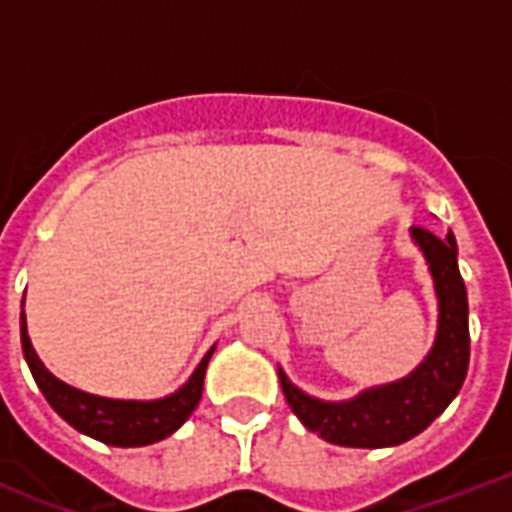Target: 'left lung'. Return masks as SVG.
I'll return each mask as SVG.
<instances>
[{
	"instance_id": "left-lung-1",
	"label": "left lung",
	"mask_w": 512,
	"mask_h": 512,
	"mask_svg": "<svg viewBox=\"0 0 512 512\" xmlns=\"http://www.w3.org/2000/svg\"><path fill=\"white\" fill-rule=\"evenodd\" d=\"M414 241L428 257L438 292V337L425 364L406 380L366 390L353 401L327 404L305 396L279 372L287 404L305 428L324 441L358 449L404 444L428 428L460 393L470 364L468 292L457 268V241L412 225Z\"/></svg>"
}]
</instances>
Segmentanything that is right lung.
<instances>
[{
  "label": "right lung",
  "mask_w": 512,
  "mask_h": 512,
  "mask_svg": "<svg viewBox=\"0 0 512 512\" xmlns=\"http://www.w3.org/2000/svg\"><path fill=\"white\" fill-rule=\"evenodd\" d=\"M20 345H23V356H26L36 385L50 401L52 409L68 425H74L79 433L111 446L156 444L175 433L199 404L204 372H207V361L212 356V350H209L204 361L196 366V372L191 374V380L162 401H114V398L90 396V393L71 388L66 382L55 380L31 348L23 313H20Z\"/></svg>",
  "instance_id": "1"
}]
</instances>
